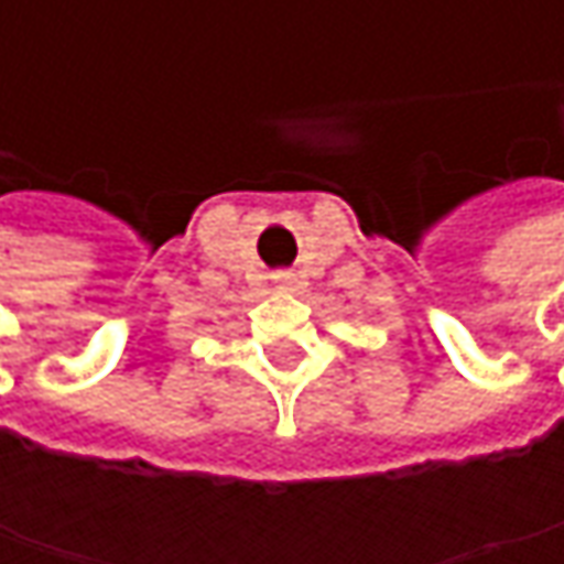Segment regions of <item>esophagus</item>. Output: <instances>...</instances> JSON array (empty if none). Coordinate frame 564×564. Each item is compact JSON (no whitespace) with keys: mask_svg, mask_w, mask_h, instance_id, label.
Instances as JSON below:
<instances>
[{"mask_svg":"<svg viewBox=\"0 0 564 564\" xmlns=\"http://www.w3.org/2000/svg\"><path fill=\"white\" fill-rule=\"evenodd\" d=\"M282 285H292V275H282Z\"/></svg>","mask_w":564,"mask_h":564,"instance_id":"34e87169","label":"esophagus"}]
</instances>
